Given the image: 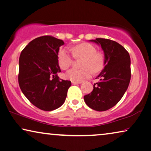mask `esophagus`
Listing matches in <instances>:
<instances>
[{
    "instance_id": "obj_1",
    "label": "esophagus",
    "mask_w": 151,
    "mask_h": 151,
    "mask_svg": "<svg viewBox=\"0 0 151 151\" xmlns=\"http://www.w3.org/2000/svg\"><path fill=\"white\" fill-rule=\"evenodd\" d=\"M81 84V82H72V84L73 85H77Z\"/></svg>"
}]
</instances>
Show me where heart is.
I'll return each instance as SVG.
<instances>
[{"label":"heart","instance_id":"1","mask_svg":"<svg viewBox=\"0 0 151 151\" xmlns=\"http://www.w3.org/2000/svg\"><path fill=\"white\" fill-rule=\"evenodd\" d=\"M74 58H84L82 67L83 69H71L67 71V79L76 82H81L91 78L93 71L95 73L102 70L104 66L105 58L101 52H97L96 47L91 43H83L71 49ZM58 62L62 69H68L73 62V57L69 52L61 50L58 55Z\"/></svg>","mask_w":151,"mask_h":151}]
</instances>
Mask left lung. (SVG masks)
Segmentation results:
<instances>
[{
  "instance_id": "8db88e82",
  "label": "left lung",
  "mask_w": 151,
  "mask_h": 151,
  "mask_svg": "<svg viewBox=\"0 0 151 151\" xmlns=\"http://www.w3.org/2000/svg\"><path fill=\"white\" fill-rule=\"evenodd\" d=\"M94 42L104 51V68L96 78L93 90L84 97V101L93 110L102 112L117 104L127 90L131 79V60L128 52L119 43L110 39L97 38Z\"/></svg>"
}]
</instances>
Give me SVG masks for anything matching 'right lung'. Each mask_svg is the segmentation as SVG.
<instances>
[{
  "instance_id": "obj_1",
  "label": "right lung",
  "mask_w": 151,
  "mask_h": 151,
  "mask_svg": "<svg viewBox=\"0 0 151 151\" xmlns=\"http://www.w3.org/2000/svg\"><path fill=\"white\" fill-rule=\"evenodd\" d=\"M64 41L52 36L30 41L19 58L18 82L24 95L35 106L44 111L56 110L64 104L71 81L60 80L58 62Z\"/></svg>"
}]
</instances>
